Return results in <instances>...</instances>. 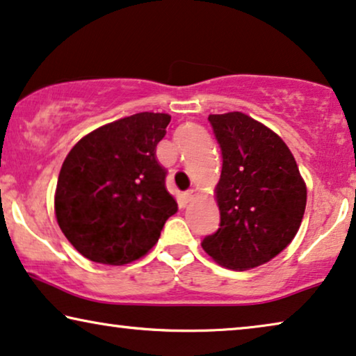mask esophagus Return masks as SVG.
Segmentation results:
<instances>
[{"mask_svg":"<svg viewBox=\"0 0 356 356\" xmlns=\"http://www.w3.org/2000/svg\"><path fill=\"white\" fill-rule=\"evenodd\" d=\"M195 197H197V190H187V192L184 193V198L187 200V202H192Z\"/></svg>","mask_w":356,"mask_h":356,"instance_id":"34e87169","label":"esophagus"}]
</instances>
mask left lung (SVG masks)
<instances>
[{
	"instance_id": "obj_1",
	"label": "left lung",
	"mask_w": 356,
	"mask_h": 356,
	"mask_svg": "<svg viewBox=\"0 0 356 356\" xmlns=\"http://www.w3.org/2000/svg\"><path fill=\"white\" fill-rule=\"evenodd\" d=\"M222 154L216 198L221 222L202 247L229 269H252L279 254L297 235L307 185L284 140L247 114H209Z\"/></svg>"
}]
</instances>
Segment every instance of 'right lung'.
Masks as SVG:
<instances>
[{
  "label": "right lung",
  "instance_id": "obj_1",
  "mask_svg": "<svg viewBox=\"0 0 356 356\" xmlns=\"http://www.w3.org/2000/svg\"><path fill=\"white\" fill-rule=\"evenodd\" d=\"M169 122L163 113L119 119L85 135L64 159L54 211L63 234L90 261H135L177 211L156 159Z\"/></svg>",
  "mask_w": 356,
  "mask_h": 356
}]
</instances>
